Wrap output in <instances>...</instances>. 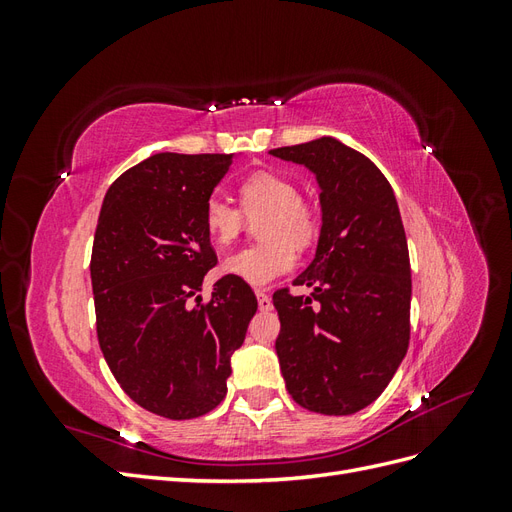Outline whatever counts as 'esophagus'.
<instances>
[{
  "label": "esophagus",
  "instance_id": "34e87169",
  "mask_svg": "<svg viewBox=\"0 0 512 512\" xmlns=\"http://www.w3.org/2000/svg\"><path fill=\"white\" fill-rule=\"evenodd\" d=\"M256 299H258L260 312H269V309H273V301H271L269 294H265L262 290H256Z\"/></svg>",
  "mask_w": 512,
  "mask_h": 512
}]
</instances>
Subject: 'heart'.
Returning <instances> with one entry per match:
<instances>
[{"mask_svg": "<svg viewBox=\"0 0 512 512\" xmlns=\"http://www.w3.org/2000/svg\"><path fill=\"white\" fill-rule=\"evenodd\" d=\"M241 207L230 205L222 196H211L203 209V226L213 245L228 247L235 243L245 228V216L258 220L260 243L247 245L224 260V273L250 286H267L275 277L288 273L297 252L294 245L305 247L318 232L316 213L290 179L260 170L239 185Z\"/></svg>", "mask_w": 512, "mask_h": 512, "instance_id": "b5f03b06", "label": "heart"}]
</instances>
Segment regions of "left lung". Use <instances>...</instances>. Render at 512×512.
Returning a JSON list of instances; mask_svg holds the SVG:
<instances>
[{
	"label": "left lung",
	"mask_w": 512,
	"mask_h": 512,
	"mask_svg": "<svg viewBox=\"0 0 512 512\" xmlns=\"http://www.w3.org/2000/svg\"><path fill=\"white\" fill-rule=\"evenodd\" d=\"M269 153L316 177L322 213L314 260L292 282L312 297L273 294L286 389L312 412L354 414L380 397L410 342V258L395 192L333 136Z\"/></svg>",
	"instance_id": "left-lung-1"
}]
</instances>
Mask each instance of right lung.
I'll return each instance as SVG.
<instances>
[{"label":"right lung","mask_w":512,"mask_h":512,"mask_svg":"<svg viewBox=\"0 0 512 512\" xmlns=\"http://www.w3.org/2000/svg\"><path fill=\"white\" fill-rule=\"evenodd\" d=\"M235 158L156 153L126 170L100 209L89 269L102 354L130 399L173 421L226 397L230 356L258 309L232 275L207 305H190L218 262L203 209Z\"/></svg>","instance_id":"right-lung-1"}]
</instances>
